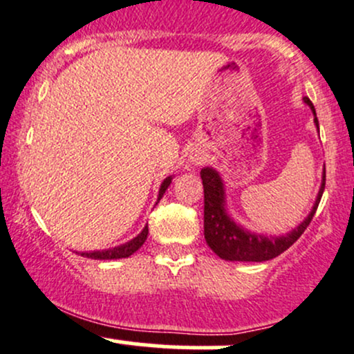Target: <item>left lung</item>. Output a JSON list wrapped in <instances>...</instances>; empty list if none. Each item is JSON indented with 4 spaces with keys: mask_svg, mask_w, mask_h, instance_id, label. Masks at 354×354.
Wrapping results in <instances>:
<instances>
[{
    "mask_svg": "<svg viewBox=\"0 0 354 354\" xmlns=\"http://www.w3.org/2000/svg\"><path fill=\"white\" fill-rule=\"evenodd\" d=\"M304 101L310 106L315 116L314 104L310 102L309 97H304ZM314 121L319 128L317 118H314ZM201 178H203L204 187V238H206L209 248L212 252L218 254L219 258H223V260L230 261H267L279 257L287 248H290L302 236L304 231L307 230V226L313 221L326 187L324 170L321 191H319L313 211L307 216L306 221L300 223L294 231H290L285 236L268 238L261 236V234L250 233V231L243 230L238 224L231 221L230 216L224 211L223 182L218 172H214L212 169H203L201 170Z\"/></svg>",
    "mask_w": 354,
    "mask_h": 354,
    "instance_id": "8db88e82",
    "label": "left lung"
}]
</instances>
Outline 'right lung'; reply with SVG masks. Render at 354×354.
Masks as SVG:
<instances>
[{
  "mask_svg": "<svg viewBox=\"0 0 354 354\" xmlns=\"http://www.w3.org/2000/svg\"><path fill=\"white\" fill-rule=\"evenodd\" d=\"M170 182H172V178L170 177H167L165 180H163V184L160 185V192H158V201L162 199V196L165 194L167 187L170 185ZM147 236H148V226H145V230H143L135 239L128 241L127 245H121L113 250H104V252H89V253H81V254L87 258H94V260H116V258H127L135 253L136 250H140V246L145 243Z\"/></svg>",
  "mask_w": 354,
  "mask_h": 354,
  "instance_id": "1",
  "label": "right lung"
}]
</instances>
